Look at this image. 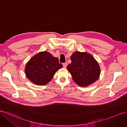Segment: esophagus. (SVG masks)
I'll return each instance as SVG.
<instances>
[{
	"mask_svg": "<svg viewBox=\"0 0 127 127\" xmlns=\"http://www.w3.org/2000/svg\"><path fill=\"white\" fill-rule=\"evenodd\" d=\"M67 63H63V66L64 67H66L67 66Z\"/></svg>",
	"mask_w": 127,
	"mask_h": 127,
	"instance_id": "34e87169",
	"label": "esophagus"
}]
</instances>
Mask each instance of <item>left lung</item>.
Listing matches in <instances>:
<instances>
[{"mask_svg":"<svg viewBox=\"0 0 127 127\" xmlns=\"http://www.w3.org/2000/svg\"><path fill=\"white\" fill-rule=\"evenodd\" d=\"M71 63L67 69L73 80L79 86L86 87L98 79L100 68L94 58L87 53L75 52L71 56Z\"/></svg>","mask_w":127,"mask_h":127,"instance_id":"8db88e82","label":"left lung"}]
</instances>
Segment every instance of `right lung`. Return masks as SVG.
I'll use <instances>...</instances> for the list:
<instances>
[{"label":"right lung","instance_id":"obj_1","mask_svg":"<svg viewBox=\"0 0 127 127\" xmlns=\"http://www.w3.org/2000/svg\"><path fill=\"white\" fill-rule=\"evenodd\" d=\"M62 67L58 59L49 52H39L26 64L25 73L30 80L38 85H45L52 79L57 71Z\"/></svg>","mask_w":127,"mask_h":127}]
</instances>
